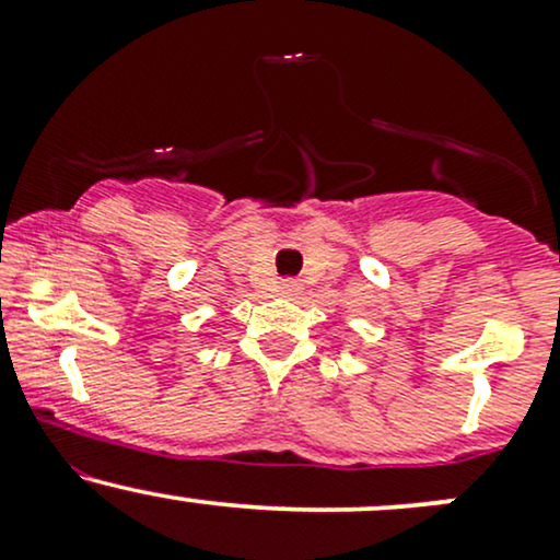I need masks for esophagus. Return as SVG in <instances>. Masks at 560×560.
I'll return each mask as SVG.
<instances>
[{"instance_id": "34e87169", "label": "esophagus", "mask_w": 560, "mask_h": 560, "mask_svg": "<svg viewBox=\"0 0 560 560\" xmlns=\"http://www.w3.org/2000/svg\"><path fill=\"white\" fill-rule=\"evenodd\" d=\"M281 292H284V294L300 292V284L294 279H284V281H281Z\"/></svg>"}]
</instances>
